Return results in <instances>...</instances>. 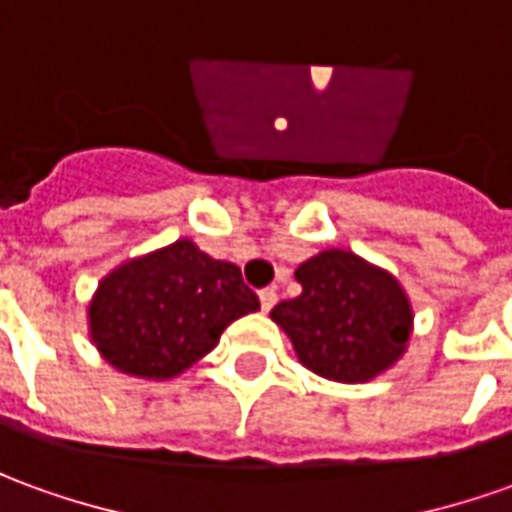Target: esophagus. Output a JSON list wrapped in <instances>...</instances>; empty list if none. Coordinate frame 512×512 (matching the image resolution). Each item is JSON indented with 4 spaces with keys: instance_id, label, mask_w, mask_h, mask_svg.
I'll use <instances>...</instances> for the list:
<instances>
[{
    "instance_id": "34e87169",
    "label": "esophagus",
    "mask_w": 512,
    "mask_h": 512,
    "mask_svg": "<svg viewBox=\"0 0 512 512\" xmlns=\"http://www.w3.org/2000/svg\"><path fill=\"white\" fill-rule=\"evenodd\" d=\"M274 305H277V291H274V288H263V291H260V307L268 313Z\"/></svg>"
}]
</instances>
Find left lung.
Wrapping results in <instances>:
<instances>
[{
    "label": "left lung",
    "instance_id": "left-lung-1",
    "mask_svg": "<svg viewBox=\"0 0 512 512\" xmlns=\"http://www.w3.org/2000/svg\"><path fill=\"white\" fill-rule=\"evenodd\" d=\"M302 293L271 318L288 332L302 366L335 382H368L405 355L413 307L385 268L327 249L296 268Z\"/></svg>",
    "mask_w": 512,
    "mask_h": 512
}]
</instances>
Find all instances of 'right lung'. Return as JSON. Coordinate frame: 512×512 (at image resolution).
I'll return each instance as SVG.
<instances>
[{
	"mask_svg": "<svg viewBox=\"0 0 512 512\" xmlns=\"http://www.w3.org/2000/svg\"><path fill=\"white\" fill-rule=\"evenodd\" d=\"M257 307L260 299L235 263L213 260L194 241H177L113 268L88 305V324L110 366L144 380H171Z\"/></svg>",
	"mask_w": 512,
	"mask_h": 512,
	"instance_id": "1",
	"label": "right lung"
}]
</instances>
